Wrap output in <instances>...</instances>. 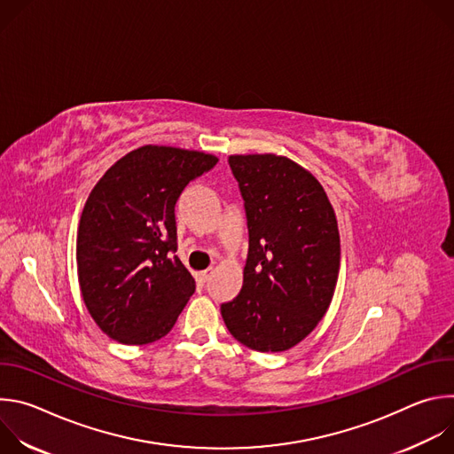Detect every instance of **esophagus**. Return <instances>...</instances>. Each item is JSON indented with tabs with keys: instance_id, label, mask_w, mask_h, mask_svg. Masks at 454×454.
Returning a JSON list of instances; mask_svg holds the SVG:
<instances>
[{
	"instance_id": "obj_1",
	"label": "esophagus",
	"mask_w": 454,
	"mask_h": 454,
	"mask_svg": "<svg viewBox=\"0 0 454 454\" xmlns=\"http://www.w3.org/2000/svg\"><path fill=\"white\" fill-rule=\"evenodd\" d=\"M212 277H214V270H205V271H201V273H200L201 282H208Z\"/></svg>"
}]
</instances>
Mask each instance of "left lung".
Here are the masks:
<instances>
[{
    "label": "left lung",
    "mask_w": 454,
    "mask_h": 454,
    "mask_svg": "<svg viewBox=\"0 0 454 454\" xmlns=\"http://www.w3.org/2000/svg\"><path fill=\"white\" fill-rule=\"evenodd\" d=\"M247 224L240 293L221 305L231 336L258 352H282L325 316L340 273L334 208L317 179L275 154L228 158Z\"/></svg>",
    "instance_id": "obj_1"
}]
</instances>
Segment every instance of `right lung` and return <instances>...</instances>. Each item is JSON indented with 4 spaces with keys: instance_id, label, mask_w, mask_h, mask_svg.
<instances>
[{
    "instance_id": "add662e5",
    "label": "right lung",
    "mask_w": 454,
    "mask_h": 454,
    "mask_svg": "<svg viewBox=\"0 0 454 454\" xmlns=\"http://www.w3.org/2000/svg\"><path fill=\"white\" fill-rule=\"evenodd\" d=\"M198 151L145 145L118 160L86 201L77 268L97 325L125 345L170 333L196 291L177 258L174 208L184 186L217 165Z\"/></svg>"
}]
</instances>
